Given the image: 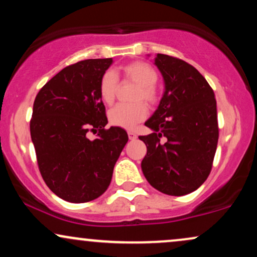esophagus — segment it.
Wrapping results in <instances>:
<instances>
[{"instance_id":"1","label":"esophagus","mask_w":257,"mask_h":257,"mask_svg":"<svg viewBox=\"0 0 257 257\" xmlns=\"http://www.w3.org/2000/svg\"><path fill=\"white\" fill-rule=\"evenodd\" d=\"M128 138H129V140H135V139L138 138L137 133H135V132H128Z\"/></svg>"}]
</instances>
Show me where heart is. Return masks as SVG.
I'll use <instances>...</instances> for the list:
<instances>
[{"label":"heart","mask_w":257,"mask_h":257,"mask_svg":"<svg viewBox=\"0 0 257 257\" xmlns=\"http://www.w3.org/2000/svg\"><path fill=\"white\" fill-rule=\"evenodd\" d=\"M123 78L137 83L131 104H117L109 111L107 117L113 126L123 129L134 128L147 117L148 105H156L159 101V89L157 87L158 73L150 63L134 61L120 68ZM118 88V76L113 70H105L99 79V95L105 104H112ZM142 100H145L142 102Z\"/></svg>","instance_id":"1"}]
</instances>
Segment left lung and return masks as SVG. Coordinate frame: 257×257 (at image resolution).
Instances as JSON below:
<instances>
[{
	"mask_svg": "<svg viewBox=\"0 0 257 257\" xmlns=\"http://www.w3.org/2000/svg\"><path fill=\"white\" fill-rule=\"evenodd\" d=\"M165 92L145 123L152 134L139 137L147 146L141 169L148 183L172 196L187 195L206 181L217 151V100L207 80L181 58L158 54L154 60Z\"/></svg>",
	"mask_w": 257,
	"mask_h": 257,
	"instance_id": "1",
	"label": "left lung"
}]
</instances>
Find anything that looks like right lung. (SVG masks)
<instances>
[{"label":"right lung","mask_w":257,"mask_h":257,"mask_svg":"<svg viewBox=\"0 0 257 257\" xmlns=\"http://www.w3.org/2000/svg\"><path fill=\"white\" fill-rule=\"evenodd\" d=\"M112 58L70 64L40 88L30 122L37 163L52 193L73 203L104 194L128 141L124 129H105L107 117L99 79ZM97 134L92 141L88 133Z\"/></svg>","instance_id":"add662e5"}]
</instances>
